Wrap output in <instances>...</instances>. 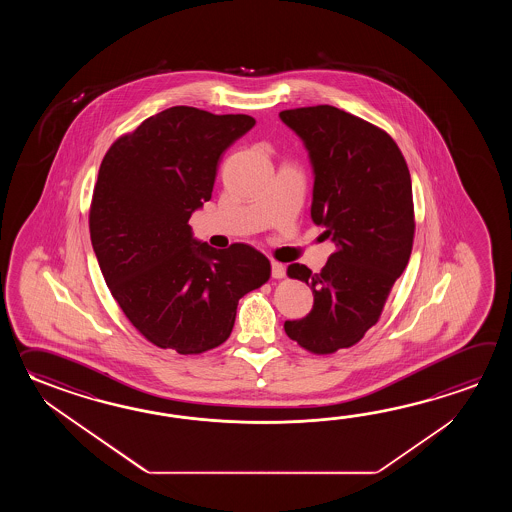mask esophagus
I'll use <instances>...</instances> for the list:
<instances>
[{
    "label": "esophagus",
    "mask_w": 512,
    "mask_h": 512,
    "mask_svg": "<svg viewBox=\"0 0 512 512\" xmlns=\"http://www.w3.org/2000/svg\"><path fill=\"white\" fill-rule=\"evenodd\" d=\"M271 274L272 278L280 280V278H283V276H285V267H283L282 263H278V261H272Z\"/></svg>",
    "instance_id": "obj_1"
}]
</instances>
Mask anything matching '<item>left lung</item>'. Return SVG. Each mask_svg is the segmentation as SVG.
<instances>
[{"label":"left lung","mask_w":512,"mask_h":512,"mask_svg":"<svg viewBox=\"0 0 512 512\" xmlns=\"http://www.w3.org/2000/svg\"><path fill=\"white\" fill-rule=\"evenodd\" d=\"M285 126L302 139L313 166L311 218L337 251L313 272L287 274L315 296L309 315L287 320V337L327 355L357 344L377 324L414 245L412 179L392 137L335 106L285 109Z\"/></svg>","instance_id":"1"}]
</instances>
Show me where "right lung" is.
I'll list each match as a JSON object with an SVG mask.
<instances>
[{"instance_id": "right-lung-1", "label": "right lung", "mask_w": 512, "mask_h": 512, "mask_svg": "<svg viewBox=\"0 0 512 512\" xmlns=\"http://www.w3.org/2000/svg\"><path fill=\"white\" fill-rule=\"evenodd\" d=\"M256 124L174 106L111 144L89 210L93 251L109 291L142 337L181 355L218 348L241 296L271 276L260 251H218L190 216L212 197L221 153Z\"/></svg>"}]
</instances>
